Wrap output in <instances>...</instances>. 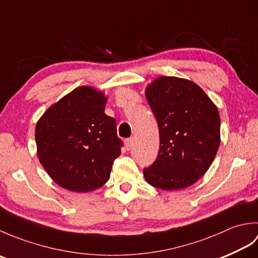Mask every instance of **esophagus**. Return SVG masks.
<instances>
[{"instance_id": "obj_1", "label": "esophagus", "mask_w": 258, "mask_h": 258, "mask_svg": "<svg viewBox=\"0 0 258 258\" xmlns=\"http://www.w3.org/2000/svg\"><path fill=\"white\" fill-rule=\"evenodd\" d=\"M133 143H134V139H133V138H130V139H127V140H125V146H126V150L130 151L131 149H132Z\"/></svg>"}]
</instances>
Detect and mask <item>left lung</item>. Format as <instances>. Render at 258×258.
I'll return each mask as SVG.
<instances>
[{
    "label": "left lung",
    "instance_id": "obj_1",
    "mask_svg": "<svg viewBox=\"0 0 258 258\" xmlns=\"http://www.w3.org/2000/svg\"><path fill=\"white\" fill-rule=\"evenodd\" d=\"M160 131V150L143 168L146 182L175 190L200 179L220 146L221 118L205 92L188 80L162 76L146 89Z\"/></svg>",
    "mask_w": 258,
    "mask_h": 258
}]
</instances>
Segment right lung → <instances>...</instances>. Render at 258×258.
Listing matches in <instances>:
<instances>
[{"label": "right lung", "mask_w": 258, "mask_h": 258, "mask_svg": "<svg viewBox=\"0 0 258 258\" xmlns=\"http://www.w3.org/2000/svg\"><path fill=\"white\" fill-rule=\"evenodd\" d=\"M106 97L81 86L54 104L35 128L37 156L51 178L73 191L105 184L123 142L116 122L104 113Z\"/></svg>", "instance_id": "right-lung-1"}]
</instances>
